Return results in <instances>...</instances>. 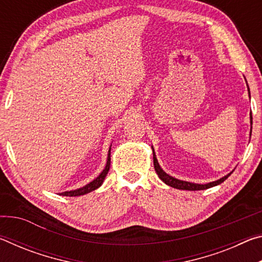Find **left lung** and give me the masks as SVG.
<instances>
[{"mask_svg":"<svg viewBox=\"0 0 262 262\" xmlns=\"http://www.w3.org/2000/svg\"><path fill=\"white\" fill-rule=\"evenodd\" d=\"M248 88V85H247ZM248 95H250V88H248ZM251 126H252V114H251ZM251 133H252V127H251ZM152 154H154V166H155V171H156V173L158 174L159 178L161 180H163L164 183L166 185L171 186V187L177 188V189H185V190H201V189H207V188H210V187H214V186H217L223 183L225 179H228V177L232 173H229L227 176H224L223 178H221L216 181H212V183H208L205 185H201V184H194V183H189V181H184V180H179L174 178V177H172L170 174H167L166 172H164L162 170V167L159 166L158 161L156 158V155H155L154 151V148H152Z\"/></svg>","mask_w":262,"mask_h":262,"instance_id":"8db88e82","label":"left lung"}]
</instances>
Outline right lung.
Instances as JSON below:
<instances>
[{"instance_id":"1","label":"right lung","mask_w":262,"mask_h":262,"mask_svg":"<svg viewBox=\"0 0 262 262\" xmlns=\"http://www.w3.org/2000/svg\"><path fill=\"white\" fill-rule=\"evenodd\" d=\"M110 165H111V147L108 150V155H107V162H106V166L103 170V172L97 177L96 179H94L91 181V183H89L88 185L83 186V187L78 188V189H75V190H69V192H63L61 193L60 195H63V196H79V195H84V194H88L92 192V190L97 189L98 187H100L101 184H103V181L105 179L106 174H107V172L110 170Z\"/></svg>"}]
</instances>
